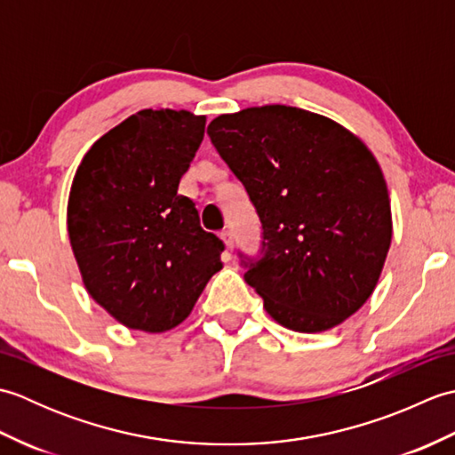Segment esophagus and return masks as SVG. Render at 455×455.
I'll use <instances>...</instances> for the list:
<instances>
[{"label":"esophagus","mask_w":455,"mask_h":455,"mask_svg":"<svg viewBox=\"0 0 455 455\" xmlns=\"http://www.w3.org/2000/svg\"><path fill=\"white\" fill-rule=\"evenodd\" d=\"M220 240L225 243L227 250H233L235 248V240H233V235H230V230H220Z\"/></svg>","instance_id":"esophagus-1"}]
</instances>
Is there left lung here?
Returning a JSON list of instances; mask_svg holds the SVG:
<instances>
[{
  "label": "left lung",
  "instance_id": "left-lung-1",
  "mask_svg": "<svg viewBox=\"0 0 455 455\" xmlns=\"http://www.w3.org/2000/svg\"><path fill=\"white\" fill-rule=\"evenodd\" d=\"M211 142L243 181L264 228L248 285L275 323L323 332L379 282L393 220L379 162L340 123L289 105L219 115Z\"/></svg>",
  "mask_w": 455,
  "mask_h": 455
}]
</instances>
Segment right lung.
Wrapping results in <instances>:
<instances>
[{"mask_svg": "<svg viewBox=\"0 0 455 455\" xmlns=\"http://www.w3.org/2000/svg\"><path fill=\"white\" fill-rule=\"evenodd\" d=\"M205 115L142 109L85 152L68 197V236L88 293L132 331L181 324L222 267V240L205 233L183 173Z\"/></svg>", "mask_w": 455, "mask_h": 455, "instance_id": "add662e5", "label": "right lung"}]
</instances>
